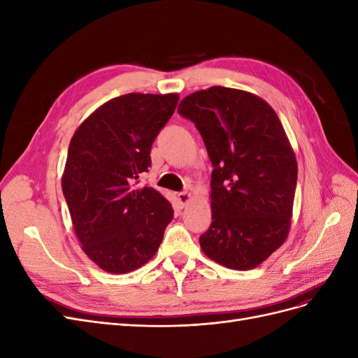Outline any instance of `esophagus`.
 <instances>
[{
  "instance_id": "34e87169",
  "label": "esophagus",
  "mask_w": 358,
  "mask_h": 358,
  "mask_svg": "<svg viewBox=\"0 0 358 358\" xmlns=\"http://www.w3.org/2000/svg\"><path fill=\"white\" fill-rule=\"evenodd\" d=\"M192 197H191V194L189 192H187V191H183V192H179L178 194V200H179V203H180V206L183 208V206H187L188 204V201L191 200Z\"/></svg>"
}]
</instances>
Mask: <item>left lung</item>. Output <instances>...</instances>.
I'll list each match as a JSON object with an SVG mask.
<instances>
[{
	"mask_svg": "<svg viewBox=\"0 0 358 358\" xmlns=\"http://www.w3.org/2000/svg\"><path fill=\"white\" fill-rule=\"evenodd\" d=\"M178 112L196 124L213 166L203 252L234 270L259 266L287 241L297 183L294 150L276 112L225 86L189 94Z\"/></svg>",
	"mask_w": 358,
	"mask_h": 358,
	"instance_id": "8db88e82",
	"label": "left lung"
}]
</instances>
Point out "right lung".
<instances>
[{
	"instance_id": "right-lung-1",
	"label": "right lung",
	"mask_w": 358,
	"mask_h": 358,
	"mask_svg": "<svg viewBox=\"0 0 358 358\" xmlns=\"http://www.w3.org/2000/svg\"><path fill=\"white\" fill-rule=\"evenodd\" d=\"M178 101V94L116 96L71 137L62 192L83 252L104 272L128 273L146 264L173 220L170 201L137 183Z\"/></svg>"
}]
</instances>
